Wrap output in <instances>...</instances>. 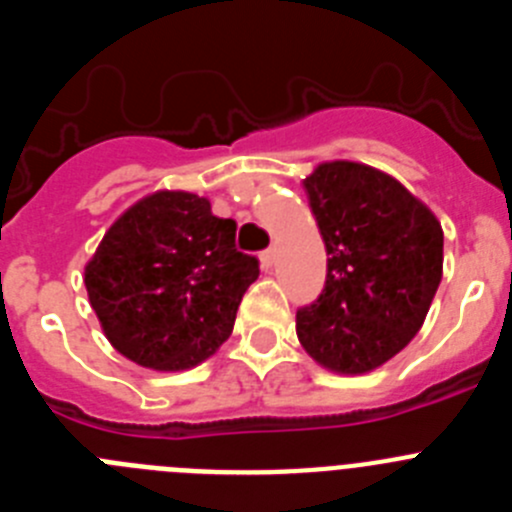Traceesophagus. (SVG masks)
I'll use <instances>...</instances> for the list:
<instances>
[{"mask_svg":"<svg viewBox=\"0 0 512 512\" xmlns=\"http://www.w3.org/2000/svg\"><path fill=\"white\" fill-rule=\"evenodd\" d=\"M274 261H277V248H266V251L261 253V266H264V269H271Z\"/></svg>","mask_w":512,"mask_h":512,"instance_id":"obj_1","label":"esophagus"}]
</instances>
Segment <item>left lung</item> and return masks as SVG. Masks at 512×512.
Listing matches in <instances>:
<instances>
[{
    "label": "left lung",
    "mask_w": 512,
    "mask_h": 512,
    "mask_svg": "<svg viewBox=\"0 0 512 512\" xmlns=\"http://www.w3.org/2000/svg\"><path fill=\"white\" fill-rule=\"evenodd\" d=\"M302 187L330 259L320 297L297 310V338L330 372H372L428 315L443 274L441 223L366 164L328 161Z\"/></svg>",
    "instance_id": "8db88e82"
}]
</instances>
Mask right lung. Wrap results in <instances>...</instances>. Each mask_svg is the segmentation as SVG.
<instances>
[{
    "label": "right lung",
    "instance_id": "obj_1",
    "mask_svg": "<svg viewBox=\"0 0 512 512\" xmlns=\"http://www.w3.org/2000/svg\"><path fill=\"white\" fill-rule=\"evenodd\" d=\"M259 259L235 248V220L192 192H153L117 217L84 269L89 302L122 356L192 369L228 341Z\"/></svg>",
    "mask_w": 512,
    "mask_h": 512
}]
</instances>
